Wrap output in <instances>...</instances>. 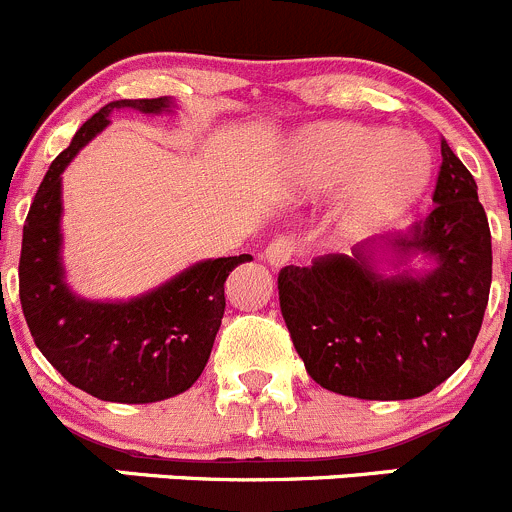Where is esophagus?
Returning a JSON list of instances; mask_svg holds the SVG:
<instances>
[{
	"instance_id": "esophagus-1",
	"label": "esophagus",
	"mask_w": 512,
	"mask_h": 512,
	"mask_svg": "<svg viewBox=\"0 0 512 512\" xmlns=\"http://www.w3.org/2000/svg\"><path fill=\"white\" fill-rule=\"evenodd\" d=\"M292 257H294V247H292V242H289V240L270 242V245H267V250H265V260L270 262L275 270H280V267L289 265V262H292Z\"/></svg>"
}]
</instances>
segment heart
Listing matches in <instances>:
<instances>
[{"label": "heart", "instance_id": "obj_1", "mask_svg": "<svg viewBox=\"0 0 512 512\" xmlns=\"http://www.w3.org/2000/svg\"><path fill=\"white\" fill-rule=\"evenodd\" d=\"M431 178V151L416 133L347 121L299 128L282 158L289 193L319 198L339 188L337 223L349 237L396 223L423 198Z\"/></svg>", "mask_w": 512, "mask_h": 512}]
</instances>
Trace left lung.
<instances>
[{
    "instance_id": "obj_1",
    "label": "left lung",
    "mask_w": 512,
    "mask_h": 512,
    "mask_svg": "<svg viewBox=\"0 0 512 512\" xmlns=\"http://www.w3.org/2000/svg\"><path fill=\"white\" fill-rule=\"evenodd\" d=\"M426 220L384 245L280 272V307L307 374L366 401L428 394L471 354L488 307L493 250L471 170L441 141ZM424 262L416 271L410 262Z\"/></svg>"
}]
</instances>
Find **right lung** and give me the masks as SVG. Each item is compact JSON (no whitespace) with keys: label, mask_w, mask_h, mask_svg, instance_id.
Here are the masks:
<instances>
[{"label":"right lung","mask_w":512,"mask_h":512,"mask_svg":"<svg viewBox=\"0 0 512 512\" xmlns=\"http://www.w3.org/2000/svg\"><path fill=\"white\" fill-rule=\"evenodd\" d=\"M118 108L173 113L175 98H123L94 113L46 170L24 223L19 299L36 347L69 384L101 401L153 404L198 381L225 314V280L250 255L200 260L131 299H86L66 282L61 175Z\"/></svg>","instance_id":"obj_1"}]
</instances>
